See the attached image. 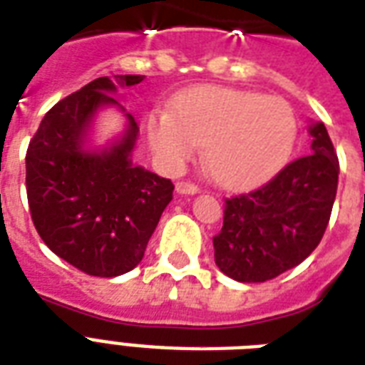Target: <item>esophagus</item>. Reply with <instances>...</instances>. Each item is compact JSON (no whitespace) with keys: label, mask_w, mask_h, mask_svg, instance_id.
<instances>
[{"label":"esophagus","mask_w":365,"mask_h":365,"mask_svg":"<svg viewBox=\"0 0 365 365\" xmlns=\"http://www.w3.org/2000/svg\"><path fill=\"white\" fill-rule=\"evenodd\" d=\"M177 192L179 194H197L200 186L190 182V180H180V182H177Z\"/></svg>","instance_id":"34e87169"}]
</instances>
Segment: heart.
I'll list each match as a JSON object with an SVG mask.
<instances>
[{"label":"heart","instance_id":"heart-1","mask_svg":"<svg viewBox=\"0 0 365 365\" xmlns=\"http://www.w3.org/2000/svg\"><path fill=\"white\" fill-rule=\"evenodd\" d=\"M148 140L168 168L205 146V168L219 185L250 188L272 177L289 156L297 121L284 98L228 87H200L171 110L148 118Z\"/></svg>","mask_w":365,"mask_h":365}]
</instances>
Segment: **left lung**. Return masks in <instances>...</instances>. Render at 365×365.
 I'll list each match as a JSON object with an SVG mask.
<instances>
[{"mask_svg":"<svg viewBox=\"0 0 365 365\" xmlns=\"http://www.w3.org/2000/svg\"><path fill=\"white\" fill-rule=\"evenodd\" d=\"M312 154L287 163L267 185L225 200L215 262L236 282H267L318 247L337 194L339 160L324 123L310 125Z\"/></svg>","mask_w":365,"mask_h":365,"instance_id":"1","label":"left lung"}]
</instances>
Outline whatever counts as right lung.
<instances>
[{
	"label": "right lung",
	"instance_id": "1",
	"mask_svg": "<svg viewBox=\"0 0 365 365\" xmlns=\"http://www.w3.org/2000/svg\"><path fill=\"white\" fill-rule=\"evenodd\" d=\"M143 80H93L58 101L28 144L26 194L34 227L55 255L89 276L114 278L137 267L173 200L171 180L133 163L138 127L131 114H125L127 129L114 146L83 150L97 110L120 106L110 93Z\"/></svg>",
	"mask_w": 365,
	"mask_h": 365
}]
</instances>
